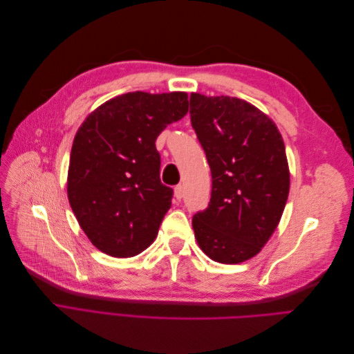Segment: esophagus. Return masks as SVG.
Segmentation results:
<instances>
[{
    "label": "esophagus",
    "mask_w": 354,
    "mask_h": 354,
    "mask_svg": "<svg viewBox=\"0 0 354 354\" xmlns=\"http://www.w3.org/2000/svg\"><path fill=\"white\" fill-rule=\"evenodd\" d=\"M174 196H176V199H181L185 196V187L183 186H176V189H174Z\"/></svg>",
    "instance_id": "1"
}]
</instances>
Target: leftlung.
Segmentation results:
<instances>
[{
	"label": "left lung",
	"mask_w": 354,
	"mask_h": 354,
	"mask_svg": "<svg viewBox=\"0 0 354 354\" xmlns=\"http://www.w3.org/2000/svg\"><path fill=\"white\" fill-rule=\"evenodd\" d=\"M192 125L212 177L208 208L192 220L211 260L239 264L270 239L289 194L283 138L269 115L230 95L190 94Z\"/></svg>",
	"instance_id": "obj_1"
}]
</instances>
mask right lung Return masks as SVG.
I'll return each instance as SVG.
<instances>
[{
    "label": "right lung",
    "mask_w": 354,
    "mask_h": 354,
    "mask_svg": "<svg viewBox=\"0 0 354 354\" xmlns=\"http://www.w3.org/2000/svg\"><path fill=\"white\" fill-rule=\"evenodd\" d=\"M189 111L187 93L133 91L104 102L75 134L68 199L99 251L127 259L155 239L173 189L160 183L155 142Z\"/></svg>",
    "instance_id": "add662e5"
}]
</instances>
